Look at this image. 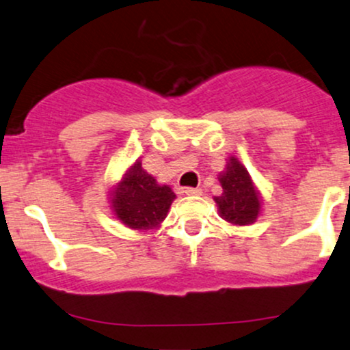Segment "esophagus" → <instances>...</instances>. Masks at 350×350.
I'll return each instance as SVG.
<instances>
[{"mask_svg": "<svg viewBox=\"0 0 350 350\" xmlns=\"http://www.w3.org/2000/svg\"><path fill=\"white\" fill-rule=\"evenodd\" d=\"M185 195L188 196H200L201 190L200 188H185Z\"/></svg>", "mask_w": 350, "mask_h": 350, "instance_id": "obj_1", "label": "esophagus"}]
</instances>
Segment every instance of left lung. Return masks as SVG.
<instances>
[{
    "instance_id": "left-lung-1",
    "label": "left lung",
    "mask_w": 350,
    "mask_h": 350,
    "mask_svg": "<svg viewBox=\"0 0 350 350\" xmlns=\"http://www.w3.org/2000/svg\"><path fill=\"white\" fill-rule=\"evenodd\" d=\"M224 170L217 175L223 193L215 196L217 213L232 226L254 224L262 215V193L239 159L229 155Z\"/></svg>"
}]
</instances>
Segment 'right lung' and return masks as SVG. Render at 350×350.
<instances>
[{"label": "right lung", "mask_w": 350, "mask_h": 350, "mask_svg": "<svg viewBox=\"0 0 350 350\" xmlns=\"http://www.w3.org/2000/svg\"><path fill=\"white\" fill-rule=\"evenodd\" d=\"M176 195L168 185H160L135 160L122 176L108 188V208L121 224L134 231H154L162 226Z\"/></svg>", "instance_id": "add662e5"}]
</instances>
